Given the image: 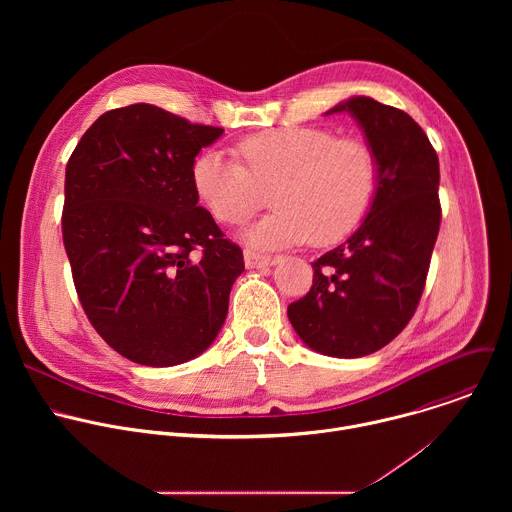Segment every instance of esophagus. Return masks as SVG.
<instances>
[{"instance_id":"34e87169","label":"esophagus","mask_w":512,"mask_h":512,"mask_svg":"<svg viewBox=\"0 0 512 512\" xmlns=\"http://www.w3.org/2000/svg\"><path fill=\"white\" fill-rule=\"evenodd\" d=\"M245 265L249 267V269H263V267H271V265H275L279 259L277 257H269V255H261V253H257V251H253V249H245Z\"/></svg>"}]
</instances>
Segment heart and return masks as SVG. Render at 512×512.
<instances>
[{
	"mask_svg": "<svg viewBox=\"0 0 512 512\" xmlns=\"http://www.w3.org/2000/svg\"><path fill=\"white\" fill-rule=\"evenodd\" d=\"M243 162L206 150L192 164V184L216 221L239 225L273 190L277 210L243 237L259 249L312 239L332 245L367 216L379 188V160L367 141L328 127H277L239 141Z\"/></svg>",
	"mask_w": 512,
	"mask_h": 512,
	"instance_id": "obj_1",
	"label": "heart"
}]
</instances>
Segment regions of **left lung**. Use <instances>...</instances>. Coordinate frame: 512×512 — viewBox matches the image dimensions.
<instances>
[{
  "label": "left lung",
  "instance_id": "8db88e82",
  "mask_svg": "<svg viewBox=\"0 0 512 512\" xmlns=\"http://www.w3.org/2000/svg\"><path fill=\"white\" fill-rule=\"evenodd\" d=\"M348 111L379 160V188L362 225L324 253L308 294L287 318L316 352L358 358L389 344L413 318L440 231V160L423 129L401 109L350 97Z\"/></svg>",
  "mask_w": 512,
  "mask_h": 512
}]
</instances>
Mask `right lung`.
Returning <instances> with one entry per match:
<instances>
[{
  "label": "right lung",
  "mask_w": 512,
  "mask_h": 512,
  "mask_svg": "<svg viewBox=\"0 0 512 512\" xmlns=\"http://www.w3.org/2000/svg\"><path fill=\"white\" fill-rule=\"evenodd\" d=\"M225 129L156 105L103 113L66 164L62 239L99 336L145 367L202 354L245 261L198 206L192 164Z\"/></svg>",
  "instance_id": "right-lung-1"
}]
</instances>
